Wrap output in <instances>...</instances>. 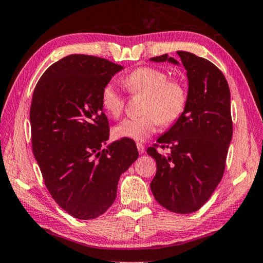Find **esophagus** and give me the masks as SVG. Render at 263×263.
<instances>
[{"label": "esophagus", "instance_id": "34e87169", "mask_svg": "<svg viewBox=\"0 0 263 263\" xmlns=\"http://www.w3.org/2000/svg\"><path fill=\"white\" fill-rule=\"evenodd\" d=\"M136 146H137V150H138V152H140L141 155H142V153H144V151H145V147H144V145L142 144V143H137Z\"/></svg>", "mask_w": 263, "mask_h": 263}]
</instances>
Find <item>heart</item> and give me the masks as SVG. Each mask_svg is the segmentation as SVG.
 <instances>
[{
  "instance_id": "obj_1",
  "label": "heart",
  "mask_w": 263,
  "mask_h": 263,
  "mask_svg": "<svg viewBox=\"0 0 263 263\" xmlns=\"http://www.w3.org/2000/svg\"><path fill=\"white\" fill-rule=\"evenodd\" d=\"M123 85L133 95L145 96L142 115L125 119L113 129L118 138L143 142L155 134L159 123L172 125L182 116L186 105V90L181 82L168 80V74L156 67L143 66L123 79ZM101 104L112 118L121 116L125 98L113 82H107L101 92Z\"/></svg>"
}]
</instances>
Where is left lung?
Instances as JSON below:
<instances>
[{
  "instance_id": "obj_1",
  "label": "left lung",
  "mask_w": 263,
  "mask_h": 263,
  "mask_svg": "<svg viewBox=\"0 0 263 263\" xmlns=\"http://www.w3.org/2000/svg\"><path fill=\"white\" fill-rule=\"evenodd\" d=\"M177 54L189 81L186 105L146 152L157 162L150 184L156 200L168 211L189 214L210 199L223 176L232 137L230 90L214 64L191 52ZM150 61L180 64L167 53ZM158 145L168 148L167 155L156 151Z\"/></svg>"
}]
</instances>
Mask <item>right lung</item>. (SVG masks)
I'll return each mask as SVG.
<instances>
[{
  "label": "right lung",
  "mask_w": 263,
  "mask_h": 263,
  "mask_svg": "<svg viewBox=\"0 0 263 263\" xmlns=\"http://www.w3.org/2000/svg\"><path fill=\"white\" fill-rule=\"evenodd\" d=\"M122 68L104 58L70 54L53 63L34 89V157L54 201L76 219L105 213L116 200L120 175L138 157L129 138L103 147L110 127L101 92Z\"/></svg>",
  "instance_id": "add662e5"
}]
</instances>
